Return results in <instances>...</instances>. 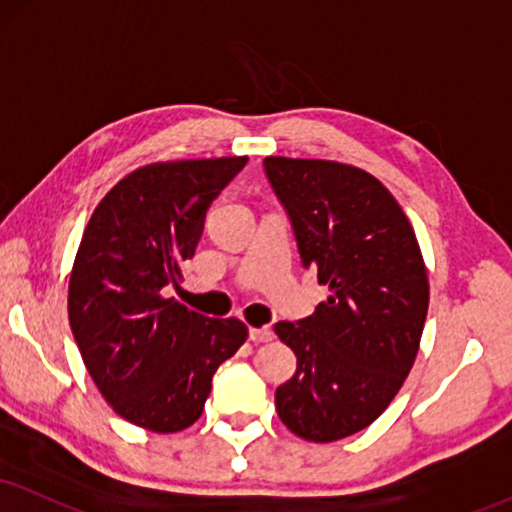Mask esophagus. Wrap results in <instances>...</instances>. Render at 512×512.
Masks as SVG:
<instances>
[{"instance_id": "1", "label": "esophagus", "mask_w": 512, "mask_h": 512, "mask_svg": "<svg viewBox=\"0 0 512 512\" xmlns=\"http://www.w3.org/2000/svg\"><path fill=\"white\" fill-rule=\"evenodd\" d=\"M273 337H275V334H273V330H270V327H251V330H249V339H251V342H256V344L270 342Z\"/></svg>"}]
</instances>
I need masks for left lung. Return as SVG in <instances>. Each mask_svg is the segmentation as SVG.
<instances>
[{
  "label": "left lung",
  "mask_w": 512,
  "mask_h": 512,
  "mask_svg": "<svg viewBox=\"0 0 512 512\" xmlns=\"http://www.w3.org/2000/svg\"><path fill=\"white\" fill-rule=\"evenodd\" d=\"M292 223L304 268L327 299L275 325L296 353L275 408L296 437L327 444L365 430L413 368L430 304L425 263L406 213L380 180L332 161H263Z\"/></svg>",
  "instance_id": "8db88e82"
}]
</instances>
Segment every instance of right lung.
<instances>
[{"label":"right lung","instance_id":"right-lung-1","mask_svg":"<svg viewBox=\"0 0 512 512\" xmlns=\"http://www.w3.org/2000/svg\"><path fill=\"white\" fill-rule=\"evenodd\" d=\"M246 161L135 170L99 201L82 235L68 285L75 344L113 410L149 432L194 425L218 365L249 337L235 318H206L163 296L197 251L208 206Z\"/></svg>","mask_w":512,"mask_h":512}]
</instances>
